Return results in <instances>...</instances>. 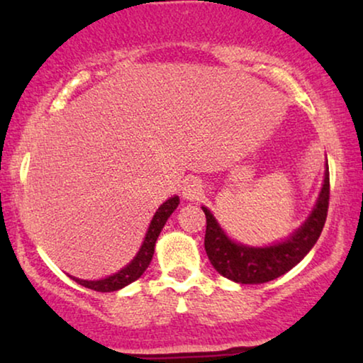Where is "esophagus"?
<instances>
[{
  "label": "esophagus",
  "instance_id": "1",
  "mask_svg": "<svg viewBox=\"0 0 363 363\" xmlns=\"http://www.w3.org/2000/svg\"><path fill=\"white\" fill-rule=\"evenodd\" d=\"M182 195L185 200L196 201L203 195V183L198 177H186L182 185Z\"/></svg>",
  "mask_w": 363,
  "mask_h": 363
}]
</instances>
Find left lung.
<instances>
[{
    "mask_svg": "<svg viewBox=\"0 0 363 363\" xmlns=\"http://www.w3.org/2000/svg\"><path fill=\"white\" fill-rule=\"evenodd\" d=\"M329 165H325L324 183L309 218L284 241L262 247L233 241L213 213L201 206L206 216L205 250L208 259L221 276L240 284H262L286 274L304 259L319 240L329 210Z\"/></svg>",
    "mask_w": 363,
    "mask_h": 363,
    "instance_id": "8db88e82",
    "label": "left lung"
}]
</instances>
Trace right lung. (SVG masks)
<instances>
[{"label":"right lung","instance_id":"add662e5","mask_svg":"<svg viewBox=\"0 0 363 363\" xmlns=\"http://www.w3.org/2000/svg\"><path fill=\"white\" fill-rule=\"evenodd\" d=\"M178 203H180V198L175 195V196L168 198L163 205H160V208H158V210L155 211V215H153V218H152L150 226H148L147 235H145V238H143L140 250H138L135 257H133V259L128 262L125 267H122V269L117 271L116 274L107 276V277H104V279H99V281H86V279H79V277L71 276L72 279L76 281L77 284L87 287V289L97 291V292H113V291H118V289H122V287L128 286L133 281H137L138 277L145 272L148 264H150V261L153 257V251H155L157 238L160 236V231L163 230V226H165V223L168 218H170L172 213L177 210Z\"/></svg>","mask_w":363,"mask_h":363}]
</instances>
